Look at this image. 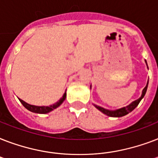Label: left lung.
Returning <instances> with one entry per match:
<instances>
[{
  "label": "left lung",
  "instance_id": "1",
  "mask_svg": "<svg viewBox=\"0 0 158 158\" xmlns=\"http://www.w3.org/2000/svg\"><path fill=\"white\" fill-rule=\"evenodd\" d=\"M148 82L146 87H145L144 89H143V90L142 95H141V97H140L139 98L137 99V100H135V102H133L132 103L130 104V105L127 106H125V107L120 108V109H118V110H106V109H104V108L101 107V106H96L99 110H101L102 112L104 113L105 115H108V116H111V117H121V116H124V115L129 114L130 111H132V110L139 105L140 101L142 100V98L144 97L145 94H146V91H147L148 89Z\"/></svg>",
  "mask_w": 158,
  "mask_h": 158
}]
</instances>
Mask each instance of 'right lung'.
I'll use <instances>...</instances> for the list:
<instances>
[{"label": "right lung", "instance_id": "obj_1", "mask_svg": "<svg viewBox=\"0 0 158 158\" xmlns=\"http://www.w3.org/2000/svg\"><path fill=\"white\" fill-rule=\"evenodd\" d=\"M66 98V92L64 93L63 97H62L60 99L59 101L56 102L55 104L52 106H33V105H30V104H28L27 102H23V100H21L19 99V101L24 107L26 109H28V110H30L32 112H34V113H39V114H46V113H48L52 111V110L57 108L59 106H60V104L64 101V99Z\"/></svg>", "mask_w": 158, "mask_h": 158}]
</instances>
